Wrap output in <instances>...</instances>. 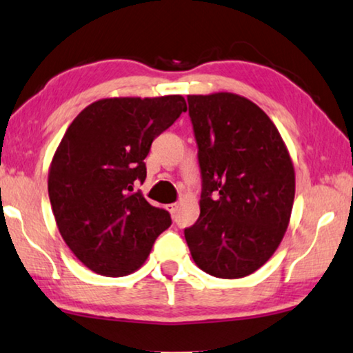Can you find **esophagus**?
Returning a JSON list of instances; mask_svg holds the SVG:
<instances>
[{
  "label": "esophagus",
  "instance_id": "34e87169",
  "mask_svg": "<svg viewBox=\"0 0 353 353\" xmlns=\"http://www.w3.org/2000/svg\"><path fill=\"white\" fill-rule=\"evenodd\" d=\"M177 208H179L177 203H171V205H168V211H170L172 216H176V211H177Z\"/></svg>",
  "mask_w": 353,
  "mask_h": 353
}]
</instances>
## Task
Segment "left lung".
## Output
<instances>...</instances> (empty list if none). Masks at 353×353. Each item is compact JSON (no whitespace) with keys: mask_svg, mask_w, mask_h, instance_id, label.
<instances>
[{"mask_svg":"<svg viewBox=\"0 0 353 353\" xmlns=\"http://www.w3.org/2000/svg\"><path fill=\"white\" fill-rule=\"evenodd\" d=\"M201 172L200 217L183 230L195 264L243 278L265 264L290 224L294 168L274 123L230 92L188 96Z\"/></svg>","mask_w":353,"mask_h":353,"instance_id":"1","label":"left lung"}]
</instances>
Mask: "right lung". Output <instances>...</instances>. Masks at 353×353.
<instances>
[{"label":"right lung","mask_w":353,"mask_h":353,"mask_svg":"<svg viewBox=\"0 0 353 353\" xmlns=\"http://www.w3.org/2000/svg\"><path fill=\"white\" fill-rule=\"evenodd\" d=\"M187 110L182 96L102 99L72 121L49 170L59 232L88 269L125 276L171 225L166 210L136 190L152 142Z\"/></svg>","instance_id":"add662e5"}]
</instances>
